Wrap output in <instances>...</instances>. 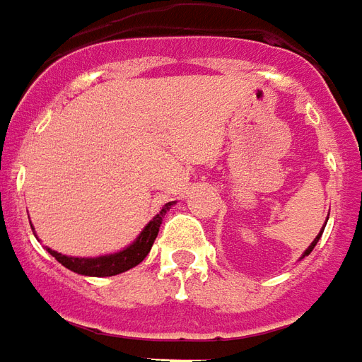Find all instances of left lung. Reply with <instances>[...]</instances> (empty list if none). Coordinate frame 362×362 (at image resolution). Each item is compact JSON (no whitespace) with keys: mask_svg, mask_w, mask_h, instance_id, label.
I'll return each mask as SVG.
<instances>
[{"mask_svg":"<svg viewBox=\"0 0 362 362\" xmlns=\"http://www.w3.org/2000/svg\"><path fill=\"white\" fill-rule=\"evenodd\" d=\"M326 221H328V220H326ZM324 228H326V223H324ZM322 231H324V229H322ZM322 231H320V233H318V235H316L315 241L310 243V247H308V249L305 250V252H303V258L308 257V255H310V252H313V249H315V247H316V243H318V239H320V237H322Z\"/></svg>","mask_w":362,"mask_h":362,"instance_id":"1","label":"left lung"}]
</instances>
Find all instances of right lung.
Here are the masks:
<instances>
[{
  "instance_id": "add662e5",
  "label": "right lung",
  "mask_w": 362,
  "mask_h": 362,
  "mask_svg": "<svg viewBox=\"0 0 362 362\" xmlns=\"http://www.w3.org/2000/svg\"><path fill=\"white\" fill-rule=\"evenodd\" d=\"M171 202H168L165 206L160 210V214H156L154 218L148 221V226L142 229L141 235L136 237L127 249L119 250V252H113V255H105V257H96V258H76V257H67L62 255L57 250L47 249V252L55 257V260L63 264L65 268H69L75 274L81 276H94V278H105V276H117L121 272H127L134 268L136 264H141L144 258L148 257L150 249L154 245L160 226L165 212L170 210Z\"/></svg>"
}]
</instances>
